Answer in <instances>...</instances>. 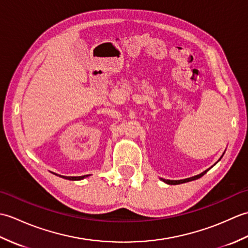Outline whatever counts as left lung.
<instances>
[{
  "mask_svg": "<svg viewBox=\"0 0 248 248\" xmlns=\"http://www.w3.org/2000/svg\"><path fill=\"white\" fill-rule=\"evenodd\" d=\"M209 170H204L203 172L199 173V175L197 176H194L192 178H187V179H183V180H165V179H163V181L166 182L167 184H171V186H176V184H180V183H186V182H188V181H193V180H196V179L202 177L205 172H207Z\"/></svg>",
  "mask_w": 248,
  "mask_h": 248,
  "instance_id": "1",
  "label": "left lung"
}]
</instances>
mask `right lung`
<instances>
[{
  "mask_svg": "<svg viewBox=\"0 0 248 248\" xmlns=\"http://www.w3.org/2000/svg\"><path fill=\"white\" fill-rule=\"evenodd\" d=\"M88 175L86 176H81V177H65V179H68V180H81V179L87 177Z\"/></svg>",
  "mask_w": 248,
  "mask_h": 248,
  "instance_id": "right-lung-1",
  "label": "right lung"
}]
</instances>
